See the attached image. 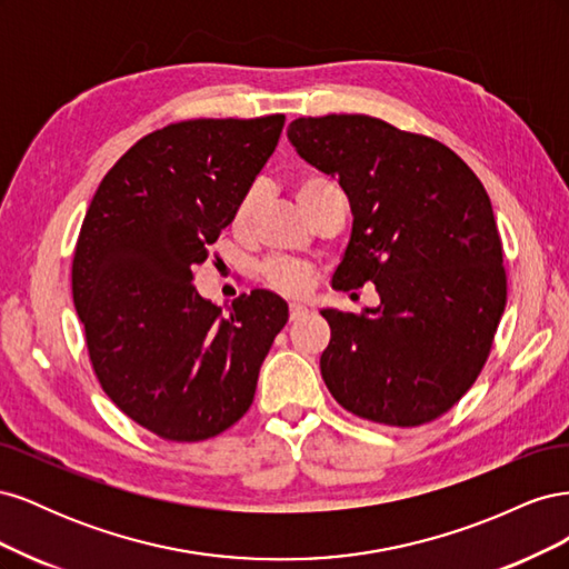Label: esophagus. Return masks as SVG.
Masks as SVG:
<instances>
[{"label": "esophagus", "mask_w": 569, "mask_h": 569, "mask_svg": "<svg viewBox=\"0 0 569 569\" xmlns=\"http://www.w3.org/2000/svg\"><path fill=\"white\" fill-rule=\"evenodd\" d=\"M308 316V308L303 303H289V318L291 320H303Z\"/></svg>", "instance_id": "1"}]
</instances>
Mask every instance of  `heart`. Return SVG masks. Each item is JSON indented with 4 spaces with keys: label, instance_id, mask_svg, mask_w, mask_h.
Segmentation results:
<instances>
[{
    "label": "heart",
    "instance_id": "obj_1",
    "mask_svg": "<svg viewBox=\"0 0 569 569\" xmlns=\"http://www.w3.org/2000/svg\"><path fill=\"white\" fill-rule=\"evenodd\" d=\"M332 189H335L332 182H327L325 178L306 176L297 182V201L306 211L316 199L332 192ZM256 209H258V192L256 189H249V192L239 199L237 209L232 213V228L247 230L256 216ZM266 278L274 289L287 291V295H301V291H306L313 284V270L299 261H289V258H274V261L266 266Z\"/></svg>",
    "mask_w": 569,
    "mask_h": 569
}]
</instances>
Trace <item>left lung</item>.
<instances>
[{
    "label": "left lung",
    "instance_id": "8db88e82",
    "mask_svg": "<svg viewBox=\"0 0 569 569\" xmlns=\"http://www.w3.org/2000/svg\"><path fill=\"white\" fill-rule=\"evenodd\" d=\"M299 157L339 180L351 237L332 287L372 282L363 316L320 308L322 380L358 418L416 427L472 387L506 311L501 237L485 184L458 153L380 118H297Z\"/></svg>",
    "mask_w": 569,
    "mask_h": 569
}]
</instances>
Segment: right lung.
Wrapping results in <instances>:
<instances>
[{"mask_svg":"<svg viewBox=\"0 0 569 569\" xmlns=\"http://www.w3.org/2000/svg\"><path fill=\"white\" fill-rule=\"evenodd\" d=\"M284 116L199 118L142 137L101 180L73 258V301L101 389L168 441L220 435L249 410L289 318L253 289L222 308L194 268L278 147Z\"/></svg>","mask_w":569,"mask_h":569,"instance_id":"1","label":"right lung"}]
</instances>
